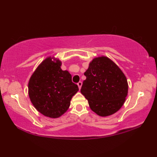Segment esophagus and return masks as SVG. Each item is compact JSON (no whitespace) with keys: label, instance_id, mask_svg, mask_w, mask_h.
<instances>
[{"label":"esophagus","instance_id":"esophagus-1","mask_svg":"<svg viewBox=\"0 0 157 157\" xmlns=\"http://www.w3.org/2000/svg\"><path fill=\"white\" fill-rule=\"evenodd\" d=\"M82 82H79L78 83V87H79V89H81V87H82Z\"/></svg>","mask_w":157,"mask_h":157}]
</instances>
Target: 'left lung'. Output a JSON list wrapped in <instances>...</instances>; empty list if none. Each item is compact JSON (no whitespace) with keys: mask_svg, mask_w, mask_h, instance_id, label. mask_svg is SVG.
<instances>
[{"mask_svg":"<svg viewBox=\"0 0 157 157\" xmlns=\"http://www.w3.org/2000/svg\"><path fill=\"white\" fill-rule=\"evenodd\" d=\"M84 75L86 79L81 93L97 115L111 116L123 107L128 93V83L115 62L106 56L95 57Z\"/></svg>","mask_w":157,"mask_h":157,"instance_id":"left-lung-1","label":"left lung"}]
</instances>
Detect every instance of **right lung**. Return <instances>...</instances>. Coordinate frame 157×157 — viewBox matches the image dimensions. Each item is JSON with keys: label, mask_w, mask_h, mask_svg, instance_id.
I'll return each mask as SVG.
<instances>
[{"label": "right lung", "mask_w": 157, "mask_h": 157, "mask_svg": "<svg viewBox=\"0 0 157 157\" xmlns=\"http://www.w3.org/2000/svg\"><path fill=\"white\" fill-rule=\"evenodd\" d=\"M62 61L54 56L43 60L28 82V95L39 113L57 118L66 112L72 97L79 91L68 71L61 68Z\"/></svg>", "instance_id": "obj_1"}]
</instances>
